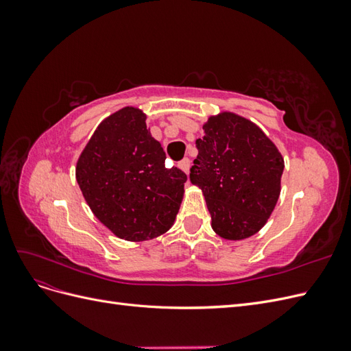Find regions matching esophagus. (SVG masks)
<instances>
[{"instance_id": "34e87169", "label": "esophagus", "mask_w": 351, "mask_h": 351, "mask_svg": "<svg viewBox=\"0 0 351 351\" xmlns=\"http://www.w3.org/2000/svg\"><path fill=\"white\" fill-rule=\"evenodd\" d=\"M178 167L182 168L186 174H189V169H190V159H189V158L182 159V161L178 162Z\"/></svg>"}]
</instances>
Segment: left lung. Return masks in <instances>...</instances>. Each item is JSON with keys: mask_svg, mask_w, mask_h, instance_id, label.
I'll use <instances>...</instances> for the list:
<instances>
[{"mask_svg": "<svg viewBox=\"0 0 351 351\" xmlns=\"http://www.w3.org/2000/svg\"><path fill=\"white\" fill-rule=\"evenodd\" d=\"M190 182L204 192L212 228L227 240L258 232L271 217L281 189L284 159L256 124L231 112L210 117Z\"/></svg>", "mask_w": 351, "mask_h": 351, "instance_id": "obj_1", "label": "left lung"}]
</instances>
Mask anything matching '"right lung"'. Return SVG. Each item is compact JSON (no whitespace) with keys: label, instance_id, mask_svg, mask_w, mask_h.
<instances>
[{"label":"right lung","instance_id":"1","mask_svg":"<svg viewBox=\"0 0 351 351\" xmlns=\"http://www.w3.org/2000/svg\"><path fill=\"white\" fill-rule=\"evenodd\" d=\"M146 115L125 107L105 119L82 152L76 178L82 193L117 237L142 241L176 219L187 176L165 165V152L146 129Z\"/></svg>","mask_w":351,"mask_h":351}]
</instances>
